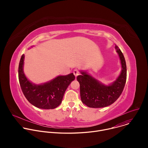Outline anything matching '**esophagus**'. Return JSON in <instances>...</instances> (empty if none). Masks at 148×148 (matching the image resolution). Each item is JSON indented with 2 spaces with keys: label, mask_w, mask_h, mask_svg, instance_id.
<instances>
[{
  "label": "esophagus",
  "mask_w": 148,
  "mask_h": 148,
  "mask_svg": "<svg viewBox=\"0 0 148 148\" xmlns=\"http://www.w3.org/2000/svg\"><path fill=\"white\" fill-rule=\"evenodd\" d=\"M73 74H74V75H75V77H77L79 75V71H78L77 69H75V70L73 71Z\"/></svg>",
  "instance_id": "1"
}]
</instances>
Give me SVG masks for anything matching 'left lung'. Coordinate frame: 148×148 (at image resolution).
I'll list each match as a JSON object with an SVG mask.
<instances>
[{"mask_svg":"<svg viewBox=\"0 0 148 148\" xmlns=\"http://www.w3.org/2000/svg\"><path fill=\"white\" fill-rule=\"evenodd\" d=\"M118 54L121 72L118 78L108 86L105 85L90 75L87 72L81 71L77 81L80 86V96L83 103L90 108H103L113 103L119 97L126 80V65L124 56L117 46L115 47Z\"/></svg>","mask_w":148,"mask_h":148,"instance_id":"obj_1","label":"left lung"}]
</instances>
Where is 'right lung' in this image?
Here are the masks:
<instances>
[{"label":"right lung","mask_w":148,"mask_h":148,"mask_svg":"<svg viewBox=\"0 0 148 148\" xmlns=\"http://www.w3.org/2000/svg\"><path fill=\"white\" fill-rule=\"evenodd\" d=\"M25 54L22 56L18 66V80L21 89L28 100L34 107L45 110L54 109L62 102L66 90L75 79L73 73L59 75L47 82L36 84L26 77L24 71Z\"/></svg>","instance_id":"1"}]
</instances>
